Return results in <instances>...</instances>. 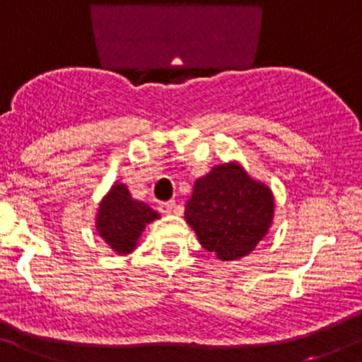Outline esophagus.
Segmentation results:
<instances>
[{"mask_svg":"<svg viewBox=\"0 0 362 362\" xmlns=\"http://www.w3.org/2000/svg\"><path fill=\"white\" fill-rule=\"evenodd\" d=\"M174 209H176V202H174V200H169V202H162L158 206V211L162 212V214H170V212H174Z\"/></svg>","mask_w":362,"mask_h":362,"instance_id":"obj_1","label":"esophagus"}]
</instances>
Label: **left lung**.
<instances>
[{"label": "left lung", "mask_w": 362, "mask_h": 362, "mask_svg": "<svg viewBox=\"0 0 362 362\" xmlns=\"http://www.w3.org/2000/svg\"><path fill=\"white\" fill-rule=\"evenodd\" d=\"M275 214L270 186L237 160L219 163L193 185L185 219L200 245L221 262L251 255L268 235Z\"/></svg>", "instance_id": "left-lung-1"}]
</instances>
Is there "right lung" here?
Listing matches in <instances>:
<instances>
[{
  "instance_id": "1",
  "label": "right lung",
  "mask_w": 362,
  "mask_h": 362,
  "mask_svg": "<svg viewBox=\"0 0 362 362\" xmlns=\"http://www.w3.org/2000/svg\"><path fill=\"white\" fill-rule=\"evenodd\" d=\"M158 218V212L130 195L125 182L115 181L99 202L95 232L115 255L125 256L137 249L146 225Z\"/></svg>"
}]
</instances>
